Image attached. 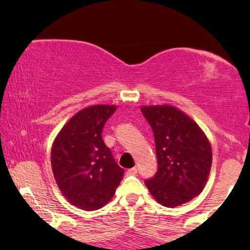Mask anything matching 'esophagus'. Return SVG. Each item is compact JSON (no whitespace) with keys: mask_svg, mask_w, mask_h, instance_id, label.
I'll return each instance as SVG.
<instances>
[{"mask_svg":"<svg viewBox=\"0 0 250 250\" xmlns=\"http://www.w3.org/2000/svg\"><path fill=\"white\" fill-rule=\"evenodd\" d=\"M136 173H138V168H136V167H132V168L127 169L128 175H135Z\"/></svg>","mask_w":250,"mask_h":250,"instance_id":"obj_1","label":"esophagus"}]
</instances>
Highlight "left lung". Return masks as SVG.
Segmentation results:
<instances>
[{
	"instance_id": "1",
	"label": "left lung",
	"mask_w": 250,
	"mask_h": 250,
	"mask_svg": "<svg viewBox=\"0 0 250 250\" xmlns=\"http://www.w3.org/2000/svg\"><path fill=\"white\" fill-rule=\"evenodd\" d=\"M141 111L152 128L158 160V170L146 186L163 206H181L206 186L213 159L209 140L190 116L174 105H141Z\"/></svg>"
}]
</instances>
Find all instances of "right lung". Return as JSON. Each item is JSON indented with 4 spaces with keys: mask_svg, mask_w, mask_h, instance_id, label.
Returning a JSON list of instances; mask_svg holds the SVG:
<instances>
[{
    "mask_svg": "<svg viewBox=\"0 0 250 250\" xmlns=\"http://www.w3.org/2000/svg\"><path fill=\"white\" fill-rule=\"evenodd\" d=\"M116 104H93L76 112L52 143L51 166L62 196L77 208L97 210L114 197L124 176L101 132Z\"/></svg>",
    "mask_w": 250,
    "mask_h": 250,
    "instance_id": "right-lung-1",
    "label": "right lung"
}]
</instances>
